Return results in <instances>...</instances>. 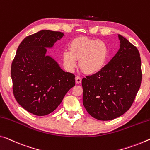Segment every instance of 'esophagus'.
<instances>
[{"label":"esophagus","instance_id":"1","mask_svg":"<svg viewBox=\"0 0 150 150\" xmlns=\"http://www.w3.org/2000/svg\"><path fill=\"white\" fill-rule=\"evenodd\" d=\"M75 79H76V84H80V83L82 81L81 78L79 76H76L75 78Z\"/></svg>","mask_w":150,"mask_h":150}]
</instances>
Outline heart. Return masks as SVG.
Instances as JSON below:
<instances>
[{
	"instance_id": "1",
	"label": "heart",
	"mask_w": 150,
	"mask_h": 150,
	"mask_svg": "<svg viewBox=\"0 0 150 150\" xmlns=\"http://www.w3.org/2000/svg\"><path fill=\"white\" fill-rule=\"evenodd\" d=\"M70 50L62 53V60L68 72H73L77 60L80 68L87 74H94L102 70L109 57V47L105 41L85 37L76 38L70 44Z\"/></svg>"
}]
</instances>
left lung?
<instances>
[{"label": "left lung", "instance_id": "8db88e82", "mask_svg": "<svg viewBox=\"0 0 150 150\" xmlns=\"http://www.w3.org/2000/svg\"><path fill=\"white\" fill-rule=\"evenodd\" d=\"M120 48L100 72L83 78V105L98 120L109 121L130 109L141 86V58L137 48L119 35Z\"/></svg>", "mask_w": 150, "mask_h": 150}]
</instances>
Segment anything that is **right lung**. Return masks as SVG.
I'll use <instances>...</instances> for the list:
<instances>
[{
  "instance_id": "obj_1",
  "label": "right lung",
  "mask_w": 150,
  "mask_h": 150,
  "mask_svg": "<svg viewBox=\"0 0 150 150\" xmlns=\"http://www.w3.org/2000/svg\"><path fill=\"white\" fill-rule=\"evenodd\" d=\"M64 35L60 31H41L25 38L11 65L13 91L17 103L31 113L43 116L56 110L75 85V75L65 72L51 57L45 56Z\"/></svg>"
}]
</instances>
